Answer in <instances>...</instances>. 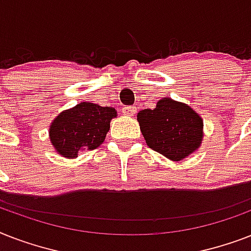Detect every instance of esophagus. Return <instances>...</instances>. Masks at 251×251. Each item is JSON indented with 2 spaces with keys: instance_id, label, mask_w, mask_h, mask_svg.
<instances>
[{
  "instance_id": "34e87169",
  "label": "esophagus",
  "mask_w": 251,
  "mask_h": 251,
  "mask_svg": "<svg viewBox=\"0 0 251 251\" xmlns=\"http://www.w3.org/2000/svg\"><path fill=\"white\" fill-rule=\"evenodd\" d=\"M122 113L125 116H134L137 113V106L135 105H129V106H124L122 108Z\"/></svg>"
}]
</instances>
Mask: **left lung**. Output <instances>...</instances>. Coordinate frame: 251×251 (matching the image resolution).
<instances>
[{
  "mask_svg": "<svg viewBox=\"0 0 251 251\" xmlns=\"http://www.w3.org/2000/svg\"><path fill=\"white\" fill-rule=\"evenodd\" d=\"M138 122L150 149L173 161L189 156L202 143V118L172 99L159 100L155 109L141 110Z\"/></svg>",
  "mask_w": 251,
  "mask_h": 251,
  "instance_id": "8db88e82",
  "label": "left lung"
}]
</instances>
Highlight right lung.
Returning <instances> with one entry per match:
<instances>
[{"instance_id": "add662e5", "label": "right lung", "mask_w": 251, "mask_h": 251, "mask_svg": "<svg viewBox=\"0 0 251 251\" xmlns=\"http://www.w3.org/2000/svg\"><path fill=\"white\" fill-rule=\"evenodd\" d=\"M116 110L94 102H80L60 113L49 129L50 142L65 157H76L80 151L101 145Z\"/></svg>"}]
</instances>
